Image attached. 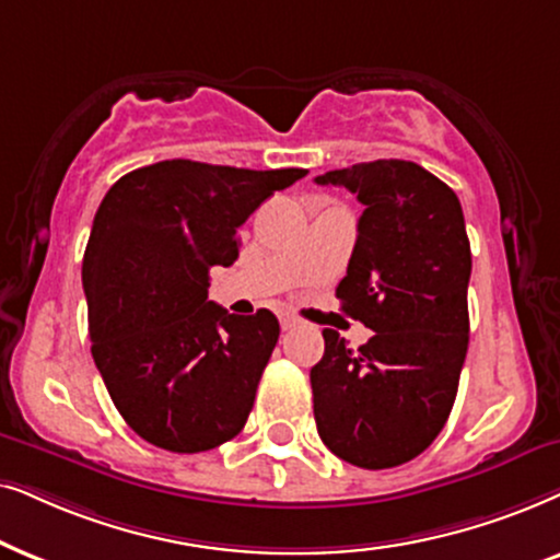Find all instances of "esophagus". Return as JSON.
<instances>
[{
    "instance_id": "obj_1",
    "label": "esophagus",
    "mask_w": 560,
    "mask_h": 560,
    "mask_svg": "<svg viewBox=\"0 0 560 560\" xmlns=\"http://www.w3.org/2000/svg\"><path fill=\"white\" fill-rule=\"evenodd\" d=\"M279 323H281V330H292V327H296V323H300V319L292 317V315H281Z\"/></svg>"
}]
</instances>
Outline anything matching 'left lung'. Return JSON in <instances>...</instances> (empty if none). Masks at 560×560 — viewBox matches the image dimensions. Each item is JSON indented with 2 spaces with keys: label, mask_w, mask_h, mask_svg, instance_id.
Listing matches in <instances>:
<instances>
[{
  "label": "left lung",
  "mask_w": 560,
  "mask_h": 560,
  "mask_svg": "<svg viewBox=\"0 0 560 560\" xmlns=\"http://www.w3.org/2000/svg\"><path fill=\"white\" fill-rule=\"evenodd\" d=\"M315 182L366 207L335 296L374 330L358 350L323 330L325 355L310 371L317 432L348 464L401 466L435 441L456 401L471 279L464 210L412 161L355 163Z\"/></svg>",
  "instance_id": "left-lung-1"
}]
</instances>
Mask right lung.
Returning <instances> with one entry per match:
<instances>
[{
    "label": "right lung",
    "instance_id": "right-lung-1",
    "mask_svg": "<svg viewBox=\"0 0 560 560\" xmlns=\"http://www.w3.org/2000/svg\"><path fill=\"white\" fill-rule=\"evenodd\" d=\"M302 176L174 159L104 194L81 266L89 340L112 401L143 441L202 453L243 430L279 319L207 300L210 268L233 266L237 228Z\"/></svg>",
    "mask_w": 560,
    "mask_h": 560
}]
</instances>
